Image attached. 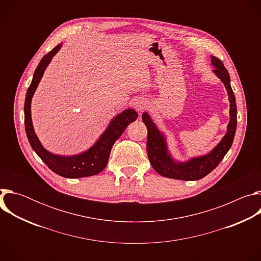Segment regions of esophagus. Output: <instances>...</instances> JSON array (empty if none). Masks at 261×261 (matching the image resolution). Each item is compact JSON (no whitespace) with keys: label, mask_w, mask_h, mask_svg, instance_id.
Returning a JSON list of instances; mask_svg holds the SVG:
<instances>
[{"label":"esophagus","mask_w":261,"mask_h":261,"mask_svg":"<svg viewBox=\"0 0 261 261\" xmlns=\"http://www.w3.org/2000/svg\"><path fill=\"white\" fill-rule=\"evenodd\" d=\"M147 107V102L144 99H139L135 102V109L138 111V113H142L143 110Z\"/></svg>","instance_id":"34e87169"}]
</instances>
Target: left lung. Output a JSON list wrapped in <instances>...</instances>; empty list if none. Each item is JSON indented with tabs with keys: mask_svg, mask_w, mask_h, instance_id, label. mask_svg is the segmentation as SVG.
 Wrapping results in <instances>:
<instances>
[{
	"mask_svg": "<svg viewBox=\"0 0 261 261\" xmlns=\"http://www.w3.org/2000/svg\"><path fill=\"white\" fill-rule=\"evenodd\" d=\"M212 64L215 66L214 72L224 84L230 102V121L227 127V133L222 138L214 150L202 157L193 158L188 162L176 163L167 153L166 141L162 133L157 129L150 116L142 114V121L147 128L146 152L153 168L161 175L169 178L181 180H196L204 177L213 171L229 151L233 142L237 130V103L233 91L230 86L229 73L223 65L222 61L212 57Z\"/></svg>",
	"mask_w": 261,
	"mask_h": 261,
	"instance_id": "left-lung-1",
	"label": "left lung"
}]
</instances>
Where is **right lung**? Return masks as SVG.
Masks as SVG:
<instances>
[{"mask_svg":"<svg viewBox=\"0 0 261 261\" xmlns=\"http://www.w3.org/2000/svg\"><path fill=\"white\" fill-rule=\"evenodd\" d=\"M62 43L58 44L53 50L46 54L40 61L38 67L36 68L32 83L28 89L24 101V127L28 139L33 150L36 152L41 160L57 174L69 177L77 178L91 176L102 171L107 165L109 154L114 143L123 134L129 124L134 122L138 115L134 109H126L122 114L118 115L99 138V140L87 152L71 157H61L47 152L41 145L39 139L37 138L31 119V100L38 86L45 68L51 61L53 57L59 51Z\"/></svg>","mask_w":261,"mask_h":261,"instance_id":"obj_1","label":"right lung"}]
</instances>
